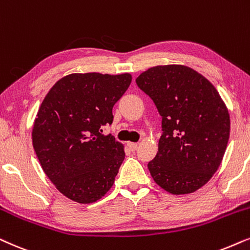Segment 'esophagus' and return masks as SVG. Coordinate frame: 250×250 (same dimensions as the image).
<instances>
[{
	"label": "esophagus",
	"instance_id": "1",
	"mask_svg": "<svg viewBox=\"0 0 250 250\" xmlns=\"http://www.w3.org/2000/svg\"><path fill=\"white\" fill-rule=\"evenodd\" d=\"M128 146H129V148L131 149V151H136V149H137V147H138V144H137V143H128Z\"/></svg>",
	"mask_w": 250,
	"mask_h": 250
}]
</instances>
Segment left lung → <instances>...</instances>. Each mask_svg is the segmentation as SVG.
<instances>
[{
    "label": "left lung",
    "instance_id": "1",
    "mask_svg": "<svg viewBox=\"0 0 250 250\" xmlns=\"http://www.w3.org/2000/svg\"><path fill=\"white\" fill-rule=\"evenodd\" d=\"M162 118L159 152L147 167L172 194L192 193L217 170L229 137V115L215 86L182 65L155 66L136 79Z\"/></svg>",
    "mask_w": 250,
    "mask_h": 250
}]
</instances>
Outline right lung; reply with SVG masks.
Listing matches in <instances>:
<instances>
[{"label": "right lung", "instance_id": "right-lung-1", "mask_svg": "<svg viewBox=\"0 0 250 250\" xmlns=\"http://www.w3.org/2000/svg\"><path fill=\"white\" fill-rule=\"evenodd\" d=\"M131 75L69 74L55 83L36 115L33 147L45 175L65 197L80 204L101 199L125 160L122 144L103 127Z\"/></svg>", "mask_w": 250, "mask_h": 250}]
</instances>
